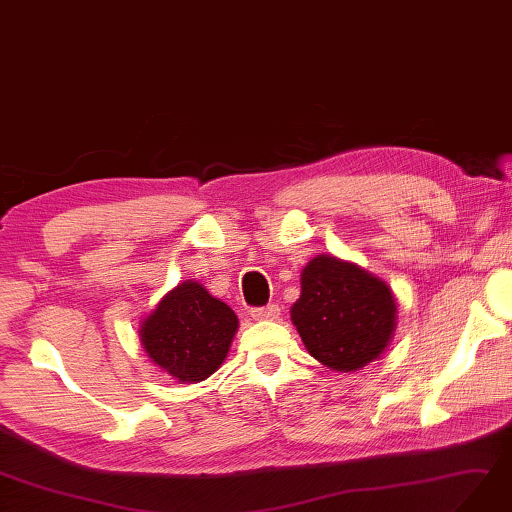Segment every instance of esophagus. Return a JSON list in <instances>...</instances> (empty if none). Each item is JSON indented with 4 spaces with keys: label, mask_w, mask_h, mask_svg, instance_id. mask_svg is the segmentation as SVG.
<instances>
[{
    "label": "esophagus",
    "mask_w": 512,
    "mask_h": 512,
    "mask_svg": "<svg viewBox=\"0 0 512 512\" xmlns=\"http://www.w3.org/2000/svg\"><path fill=\"white\" fill-rule=\"evenodd\" d=\"M250 314L254 321H275L280 316V308L271 303V306H265V308H252Z\"/></svg>",
    "instance_id": "34e87169"
}]
</instances>
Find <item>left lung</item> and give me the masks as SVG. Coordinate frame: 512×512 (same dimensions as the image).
Instances as JSON below:
<instances>
[{"mask_svg": "<svg viewBox=\"0 0 512 512\" xmlns=\"http://www.w3.org/2000/svg\"><path fill=\"white\" fill-rule=\"evenodd\" d=\"M308 353L336 372L368 366L390 347L398 321L392 288L355 262L334 254L301 269V295L290 308Z\"/></svg>", "mask_w": 512, "mask_h": 512, "instance_id": "8db88e82", "label": "left lung"}]
</instances>
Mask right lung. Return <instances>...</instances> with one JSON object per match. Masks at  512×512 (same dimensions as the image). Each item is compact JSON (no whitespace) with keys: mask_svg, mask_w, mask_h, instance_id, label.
I'll use <instances>...</instances> for the list:
<instances>
[{"mask_svg":"<svg viewBox=\"0 0 512 512\" xmlns=\"http://www.w3.org/2000/svg\"><path fill=\"white\" fill-rule=\"evenodd\" d=\"M239 329L237 314L196 280L165 293L140 325L150 362L181 383H200L224 364Z\"/></svg>","mask_w":512,"mask_h":512,"instance_id":"obj_1","label":"right lung"}]
</instances>
